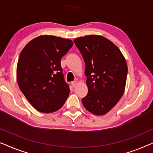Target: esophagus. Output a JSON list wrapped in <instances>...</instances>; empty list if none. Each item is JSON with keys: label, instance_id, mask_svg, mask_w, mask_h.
<instances>
[{"label": "esophagus", "instance_id": "esophagus-1", "mask_svg": "<svg viewBox=\"0 0 153 153\" xmlns=\"http://www.w3.org/2000/svg\"><path fill=\"white\" fill-rule=\"evenodd\" d=\"M77 81H73L72 82H71V85H72V87H76V85H77Z\"/></svg>", "mask_w": 153, "mask_h": 153}]
</instances>
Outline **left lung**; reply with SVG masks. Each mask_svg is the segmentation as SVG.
Wrapping results in <instances>:
<instances>
[{
  "instance_id": "1",
  "label": "left lung",
  "mask_w": 153,
  "mask_h": 153,
  "mask_svg": "<svg viewBox=\"0 0 153 153\" xmlns=\"http://www.w3.org/2000/svg\"><path fill=\"white\" fill-rule=\"evenodd\" d=\"M74 43L85 63L88 94L84 107L95 115H104L123 95L128 66L119 48L100 35L76 38Z\"/></svg>"
}]
</instances>
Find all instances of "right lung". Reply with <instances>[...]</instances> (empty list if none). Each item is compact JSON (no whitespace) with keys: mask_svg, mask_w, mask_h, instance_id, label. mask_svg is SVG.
Masks as SVG:
<instances>
[{"mask_svg":"<svg viewBox=\"0 0 153 153\" xmlns=\"http://www.w3.org/2000/svg\"><path fill=\"white\" fill-rule=\"evenodd\" d=\"M73 45L67 39L42 35L31 40L21 51L16 68L17 82L36 110L54 112L65 103L70 89L60 61Z\"/></svg>","mask_w":153,"mask_h":153,"instance_id":"1","label":"right lung"}]
</instances>
